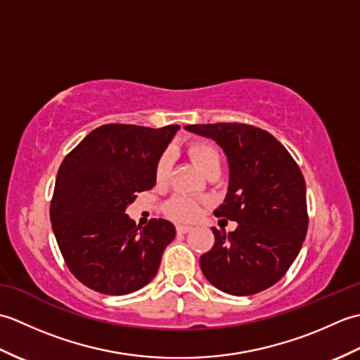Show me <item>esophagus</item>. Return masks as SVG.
Wrapping results in <instances>:
<instances>
[{
    "label": "esophagus",
    "mask_w": 360,
    "mask_h": 360,
    "mask_svg": "<svg viewBox=\"0 0 360 360\" xmlns=\"http://www.w3.org/2000/svg\"><path fill=\"white\" fill-rule=\"evenodd\" d=\"M192 231V226H176V232L178 233H187Z\"/></svg>",
    "instance_id": "obj_1"
}]
</instances>
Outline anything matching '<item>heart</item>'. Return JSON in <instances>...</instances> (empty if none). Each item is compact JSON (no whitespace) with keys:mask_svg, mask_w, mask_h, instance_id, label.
Here are the masks:
<instances>
[{"mask_svg":"<svg viewBox=\"0 0 360 360\" xmlns=\"http://www.w3.org/2000/svg\"><path fill=\"white\" fill-rule=\"evenodd\" d=\"M187 151L190 158L195 160V164L201 168L204 173H207L210 168L221 165V153L215 143L209 141H193L188 143ZM172 168V153L165 151L158 159L155 168V179L158 184H162L167 181ZM165 213L174 221L186 223V221H193L200 215V205L192 198L188 196H173L170 201L165 204Z\"/></svg>","mask_w":360,"mask_h":360,"instance_id":"1","label":"heart"}]
</instances>
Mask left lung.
I'll use <instances>...</instances> for the list:
<instances>
[{
	"instance_id": "8db88e82",
	"label": "left lung",
	"mask_w": 360,
	"mask_h": 360,
	"mask_svg": "<svg viewBox=\"0 0 360 360\" xmlns=\"http://www.w3.org/2000/svg\"><path fill=\"white\" fill-rule=\"evenodd\" d=\"M224 150L231 176L215 217L236 221L227 235L212 227L215 244L201 255L202 274L232 295H252L288 272L308 231L307 186L289 151L266 129L248 124L187 125Z\"/></svg>"
}]
</instances>
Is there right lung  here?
<instances>
[{
  "mask_svg": "<svg viewBox=\"0 0 360 360\" xmlns=\"http://www.w3.org/2000/svg\"><path fill=\"white\" fill-rule=\"evenodd\" d=\"M178 129L102 125L60 165L51 201L52 231L68 269L89 289L124 295L156 275L176 229L155 218L139 231L125 210L137 193L156 184L158 159Z\"/></svg>",
  "mask_w": 360,
  "mask_h": 360,
  "instance_id": "right-lung-1",
  "label": "right lung"
}]
</instances>
